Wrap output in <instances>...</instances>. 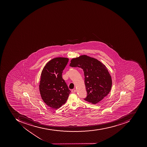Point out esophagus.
Masks as SVG:
<instances>
[{
    "label": "esophagus",
    "mask_w": 147,
    "mask_h": 147,
    "mask_svg": "<svg viewBox=\"0 0 147 147\" xmlns=\"http://www.w3.org/2000/svg\"><path fill=\"white\" fill-rule=\"evenodd\" d=\"M76 89H74V90H71V92H72V93H75V92H76Z\"/></svg>",
    "instance_id": "1"
}]
</instances>
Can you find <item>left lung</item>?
<instances>
[{"label": "left lung", "instance_id": "8db88e82", "mask_svg": "<svg viewBox=\"0 0 147 147\" xmlns=\"http://www.w3.org/2000/svg\"><path fill=\"white\" fill-rule=\"evenodd\" d=\"M70 66L83 70L87 97L84 100L92 104L102 101L109 93L112 80L104 64L96 58L82 55L72 58Z\"/></svg>", "mask_w": 147, "mask_h": 147}]
</instances>
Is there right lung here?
I'll return each instance as SVG.
<instances>
[{
    "label": "right lung",
    "mask_w": 147,
    "mask_h": 147,
    "mask_svg": "<svg viewBox=\"0 0 147 147\" xmlns=\"http://www.w3.org/2000/svg\"><path fill=\"white\" fill-rule=\"evenodd\" d=\"M68 61L67 57L53 58L48 61L42 71L39 84L41 97L45 103L53 109L66 103L71 92L62 77Z\"/></svg>",
    "instance_id": "obj_1"
}]
</instances>
